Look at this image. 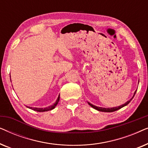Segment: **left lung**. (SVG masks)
I'll return each mask as SVG.
<instances>
[{
	"label": "left lung",
	"instance_id": "left-lung-1",
	"mask_svg": "<svg viewBox=\"0 0 148 148\" xmlns=\"http://www.w3.org/2000/svg\"><path fill=\"white\" fill-rule=\"evenodd\" d=\"M135 93H136V92H135L134 93V95H133V97H134ZM133 98L131 99L130 100L127 101V102L125 103V104L121 105V106H117V107H114V108H102V107H98V106H94V105H93L92 104H90V103L88 102V104L90 106H91L92 107V108H94V109H96V110H98V111H100V112H114V111L116 110H119V109H121V108H123V107H124L125 106H127V104H129V102H131V100H132Z\"/></svg>",
	"mask_w": 148,
	"mask_h": 148
}]
</instances>
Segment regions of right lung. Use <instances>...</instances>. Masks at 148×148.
Segmentation results:
<instances>
[{"label": "right lung", "mask_w": 148, "mask_h": 148, "mask_svg": "<svg viewBox=\"0 0 148 148\" xmlns=\"http://www.w3.org/2000/svg\"><path fill=\"white\" fill-rule=\"evenodd\" d=\"M59 100H60V95L58 96L57 100H56L55 103H54L53 105H52V106H50L46 107V108H32V107H29V106H27V107L30 109H32V110L37 111V112H45V111L51 110H52V109H54V108H55V106L57 105L58 102H59Z\"/></svg>", "instance_id": "right-lung-1"}]
</instances>
